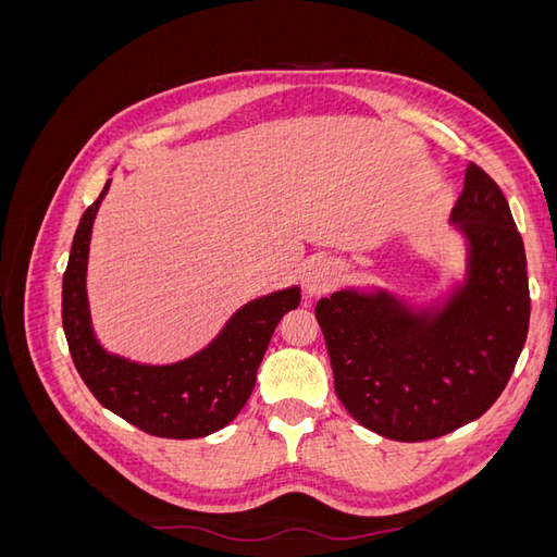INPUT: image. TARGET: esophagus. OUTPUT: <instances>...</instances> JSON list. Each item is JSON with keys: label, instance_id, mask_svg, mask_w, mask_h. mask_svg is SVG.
<instances>
[{"label": "esophagus", "instance_id": "34e87169", "mask_svg": "<svg viewBox=\"0 0 557 557\" xmlns=\"http://www.w3.org/2000/svg\"><path fill=\"white\" fill-rule=\"evenodd\" d=\"M336 278H339V269L327 258L311 260L305 272H301V285H305L307 295H323L334 288Z\"/></svg>", "mask_w": 557, "mask_h": 557}]
</instances>
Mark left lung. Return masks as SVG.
I'll return each mask as SVG.
<instances>
[{"label":"left lung","mask_w":557,"mask_h":557,"mask_svg":"<svg viewBox=\"0 0 557 557\" xmlns=\"http://www.w3.org/2000/svg\"><path fill=\"white\" fill-rule=\"evenodd\" d=\"M450 225L467 256L444 297L416 307L383 288H344L315 305L336 397L395 442L434 440L483 416L528 339L525 246L507 197L474 162Z\"/></svg>","instance_id":"left-lung-1"}]
</instances>
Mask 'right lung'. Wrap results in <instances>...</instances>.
<instances>
[{"label":"right lung","mask_w":557,"mask_h":557,"mask_svg":"<svg viewBox=\"0 0 557 557\" xmlns=\"http://www.w3.org/2000/svg\"><path fill=\"white\" fill-rule=\"evenodd\" d=\"M109 185L111 178L83 213L62 276V327L74 364L97 401L134 428L164 440L218 432L244 409L278 320L299 305V288L246 301L209 346L185 360L144 364L109 352L92 330L86 290L92 223Z\"/></svg>","instance_id":"1"}]
</instances>
